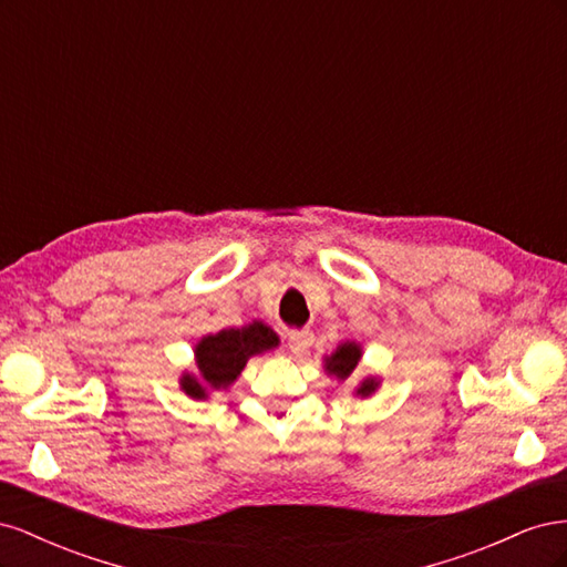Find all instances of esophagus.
Segmentation results:
<instances>
[{"instance_id":"obj_1","label":"esophagus","mask_w":567,"mask_h":567,"mask_svg":"<svg viewBox=\"0 0 567 567\" xmlns=\"http://www.w3.org/2000/svg\"><path fill=\"white\" fill-rule=\"evenodd\" d=\"M312 342H315V336H312V331H307V329L288 333V350L293 354H305L307 350H310Z\"/></svg>"}]
</instances>
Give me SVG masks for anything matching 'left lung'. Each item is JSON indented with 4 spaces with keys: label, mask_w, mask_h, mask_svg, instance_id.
I'll return each instance as SVG.
<instances>
[{
    "label": "left lung",
    "mask_w": 567,
    "mask_h": 567,
    "mask_svg": "<svg viewBox=\"0 0 567 567\" xmlns=\"http://www.w3.org/2000/svg\"><path fill=\"white\" fill-rule=\"evenodd\" d=\"M359 359H362V348H359L354 340H348V342H340L336 352L323 359V369L331 375H336L338 381H346L348 375L354 371V367L359 364ZM379 385H381V381L375 379V375H369V379L359 383V388L354 392L362 394V398H369V394L379 390Z\"/></svg>",
    "instance_id": "8db88e82"
}]
</instances>
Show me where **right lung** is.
<instances>
[{
	"label": "right lung",
	"instance_id": "obj_1",
	"mask_svg": "<svg viewBox=\"0 0 567 567\" xmlns=\"http://www.w3.org/2000/svg\"><path fill=\"white\" fill-rule=\"evenodd\" d=\"M279 346V336L267 323L252 321L241 329H225L215 336H205L196 346L198 373H184L182 390L194 400H205L210 390L229 388L252 354H262Z\"/></svg>",
	"mask_w": 567,
	"mask_h": 567
}]
</instances>
